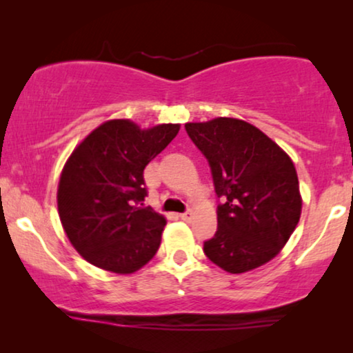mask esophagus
<instances>
[{
	"mask_svg": "<svg viewBox=\"0 0 353 353\" xmlns=\"http://www.w3.org/2000/svg\"><path fill=\"white\" fill-rule=\"evenodd\" d=\"M191 216H192V212L191 210H186V212H183V214H180V219L185 220V221H190Z\"/></svg>",
	"mask_w": 353,
	"mask_h": 353,
	"instance_id": "obj_1",
	"label": "esophagus"
}]
</instances>
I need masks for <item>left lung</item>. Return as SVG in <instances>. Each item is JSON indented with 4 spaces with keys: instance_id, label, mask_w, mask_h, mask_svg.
Masks as SVG:
<instances>
[{
    "instance_id": "1",
    "label": "left lung",
    "mask_w": 353,
    "mask_h": 353,
    "mask_svg": "<svg viewBox=\"0 0 353 353\" xmlns=\"http://www.w3.org/2000/svg\"><path fill=\"white\" fill-rule=\"evenodd\" d=\"M188 137L209 162L219 228L204 254L228 273L267 263L291 238L302 199L291 157L257 127L219 117L186 123Z\"/></svg>"
}]
</instances>
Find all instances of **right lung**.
Listing matches in <instances>:
<instances>
[{"label": "right lung", "mask_w": 353, "mask_h": 353, "mask_svg": "<svg viewBox=\"0 0 353 353\" xmlns=\"http://www.w3.org/2000/svg\"><path fill=\"white\" fill-rule=\"evenodd\" d=\"M180 125L141 130L109 120L81 141L62 170L57 209L67 238L86 262L128 274L156 255L165 219L144 207V168Z\"/></svg>", "instance_id": "right-lung-1"}]
</instances>
